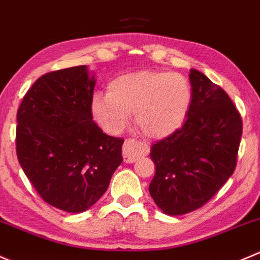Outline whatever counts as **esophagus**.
<instances>
[{"label":"esophagus","instance_id":"1","mask_svg":"<svg viewBox=\"0 0 260 260\" xmlns=\"http://www.w3.org/2000/svg\"><path fill=\"white\" fill-rule=\"evenodd\" d=\"M144 145L138 143L134 139H127L125 140L124 146H122V157L125 162H135L141 155L144 154Z\"/></svg>","mask_w":260,"mask_h":260}]
</instances>
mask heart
<instances>
[{
  "mask_svg": "<svg viewBox=\"0 0 260 260\" xmlns=\"http://www.w3.org/2000/svg\"><path fill=\"white\" fill-rule=\"evenodd\" d=\"M192 103V89L180 74L141 70L111 80L108 95L95 93L93 119L109 134H119L134 112L136 125L145 135L164 139L180 129Z\"/></svg>",
  "mask_w": 260,
  "mask_h": 260,
  "instance_id": "b5f03b06",
  "label": "heart"
}]
</instances>
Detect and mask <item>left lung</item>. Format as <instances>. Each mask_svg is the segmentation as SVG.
<instances>
[{"mask_svg": "<svg viewBox=\"0 0 260 260\" xmlns=\"http://www.w3.org/2000/svg\"><path fill=\"white\" fill-rule=\"evenodd\" d=\"M192 103L183 127L151 146L155 175L149 191L168 215L208 203L234 173L242 139L240 114L228 93L190 70Z\"/></svg>", "mask_w": 260, "mask_h": 260, "instance_id": "8db88e82", "label": "left lung"}]
</instances>
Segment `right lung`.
I'll use <instances>...</instances> for the list:
<instances>
[{"instance_id":"add662e5","label":"right lung","mask_w":260,"mask_h":260,"mask_svg":"<svg viewBox=\"0 0 260 260\" xmlns=\"http://www.w3.org/2000/svg\"><path fill=\"white\" fill-rule=\"evenodd\" d=\"M96 80L85 65L42 75L17 111L18 162L52 207L82 213L106 191L122 162L124 140L92 120Z\"/></svg>"}]
</instances>
